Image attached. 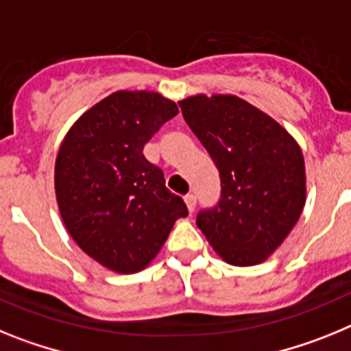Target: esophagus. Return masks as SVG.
I'll return each instance as SVG.
<instances>
[{
    "label": "esophagus",
    "instance_id": "esophagus-1",
    "mask_svg": "<svg viewBox=\"0 0 351 351\" xmlns=\"http://www.w3.org/2000/svg\"><path fill=\"white\" fill-rule=\"evenodd\" d=\"M185 205H187L189 212L193 213L194 208H196V196H193V194H189V196H185Z\"/></svg>",
    "mask_w": 351,
    "mask_h": 351
}]
</instances>
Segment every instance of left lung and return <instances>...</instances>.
<instances>
[{
	"mask_svg": "<svg viewBox=\"0 0 351 351\" xmlns=\"http://www.w3.org/2000/svg\"><path fill=\"white\" fill-rule=\"evenodd\" d=\"M178 106L221 176V197L199 210L197 228L228 263H261L302 213V152L276 120L239 97L196 95Z\"/></svg>",
	"mask_w": 351,
	"mask_h": 351,
	"instance_id": "1",
	"label": "left lung"
}]
</instances>
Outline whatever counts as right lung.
<instances>
[{"label":"right lung","instance_id":"1","mask_svg":"<svg viewBox=\"0 0 351 351\" xmlns=\"http://www.w3.org/2000/svg\"><path fill=\"white\" fill-rule=\"evenodd\" d=\"M178 114L155 91H117L74 123L54 166L60 213L88 256L120 274L154 260L176 219L189 213L143 148Z\"/></svg>","mask_w":351,"mask_h":351}]
</instances>
